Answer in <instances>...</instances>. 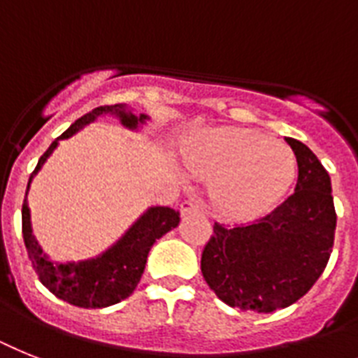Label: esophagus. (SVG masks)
Returning <instances> with one entry per match:
<instances>
[{
	"label": "esophagus",
	"mask_w": 358,
	"mask_h": 358,
	"mask_svg": "<svg viewBox=\"0 0 358 358\" xmlns=\"http://www.w3.org/2000/svg\"><path fill=\"white\" fill-rule=\"evenodd\" d=\"M180 211H182V215H191V213L204 215L206 213L204 206L196 204V202H191V200L184 202V204H182V208H180Z\"/></svg>",
	"instance_id": "34e87169"
}]
</instances>
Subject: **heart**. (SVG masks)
<instances>
[{
  "mask_svg": "<svg viewBox=\"0 0 358 358\" xmlns=\"http://www.w3.org/2000/svg\"><path fill=\"white\" fill-rule=\"evenodd\" d=\"M184 159L194 174L213 180L215 208L234 219L272 208L296 176L292 152L252 130H206L185 145Z\"/></svg>",
  "mask_w": 358,
  "mask_h": 358,
  "instance_id": "obj_1",
  "label": "heart"
}]
</instances>
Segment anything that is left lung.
<instances>
[{
    "instance_id": "1",
    "label": "left lung",
    "mask_w": 358,
    "mask_h": 358,
    "mask_svg": "<svg viewBox=\"0 0 358 358\" xmlns=\"http://www.w3.org/2000/svg\"><path fill=\"white\" fill-rule=\"evenodd\" d=\"M287 143L298 159L294 193L259 219L215 222L202 252L206 283L229 307L255 313L289 307L309 292L333 252L329 174L307 145L292 138Z\"/></svg>"
}]
</instances>
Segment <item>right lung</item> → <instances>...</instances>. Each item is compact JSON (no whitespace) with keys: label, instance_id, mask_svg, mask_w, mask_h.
<instances>
[{"label":"right lung","instance_id":"1","mask_svg":"<svg viewBox=\"0 0 358 358\" xmlns=\"http://www.w3.org/2000/svg\"><path fill=\"white\" fill-rule=\"evenodd\" d=\"M112 115L119 119V123L124 129L138 132L149 123L150 117L145 113H134L127 104H113V106H99L90 113L77 119L62 136H58L43 156L38 159L36 169L29 178L25 200L22 208V231L25 248H27L29 259L36 272L38 280L49 292H53L57 298L68 301L84 309H103L110 305L119 303L124 298H129L138 287L141 274H143L147 257L152 245L159 237H164L167 231L176 228L180 222V213L176 209L164 208V206H152L147 208L138 219L134 220L127 231L119 237L112 246L101 252L95 257L83 261H53L48 254H43L42 246L38 245L36 237L31 226V209L27 204L29 187L33 178L40 173L43 164L55 152L58 143L62 139L71 138L78 130L94 123L97 117Z\"/></svg>","mask_w":358,"mask_h":358}]
</instances>
